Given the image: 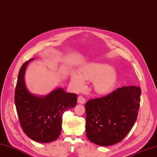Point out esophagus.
<instances>
[{"label": "esophagus", "mask_w": 157, "mask_h": 157, "mask_svg": "<svg viewBox=\"0 0 157 157\" xmlns=\"http://www.w3.org/2000/svg\"><path fill=\"white\" fill-rule=\"evenodd\" d=\"M78 103L79 104H85V99L82 96H78Z\"/></svg>", "instance_id": "esophagus-1"}]
</instances>
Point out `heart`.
Instances as JSON below:
<instances>
[{
	"label": "heart",
	"instance_id": "1",
	"mask_svg": "<svg viewBox=\"0 0 157 157\" xmlns=\"http://www.w3.org/2000/svg\"><path fill=\"white\" fill-rule=\"evenodd\" d=\"M118 75L114 68L106 63H93L80 70V74L72 72L71 81L75 87L81 90L85 87V80L93 81V87L98 94L110 93L116 85Z\"/></svg>",
	"mask_w": 157,
	"mask_h": 157
}]
</instances>
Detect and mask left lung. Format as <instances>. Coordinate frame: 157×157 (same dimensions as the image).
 <instances>
[{
  "mask_svg": "<svg viewBox=\"0 0 157 157\" xmlns=\"http://www.w3.org/2000/svg\"><path fill=\"white\" fill-rule=\"evenodd\" d=\"M140 95V87L125 86L106 96L88 100L85 129L89 141L102 146L120 142L136 123Z\"/></svg>",
  "mask_w": 157,
  "mask_h": 157,
  "instance_id": "obj_1",
  "label": "left lung"
}]
</instances>
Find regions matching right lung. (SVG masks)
<instances>
[{
  "mask_svg": "<svg viewBox=\"0 0 157 157\" xmlns=\"http://www.w3.org/2000/svg\"><path fill=\"white\" fill-rule=\"evenodd\" d=\"M21 66L15 91V104L21 127L30 139L41 143L55 141L61 133L62 116L76 105L77 95L57 88L45 96H36L25 87L24 75L30 61Z\"/></svg>",
  "mask_w": 157,
  "mask_h": 157,
  "instance_id": "obj_1",
  "label": "right lung"
}]
</instances>
